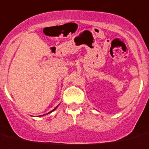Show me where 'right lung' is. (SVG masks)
Wrapping results in <instances>:
<instances>
[{"instance_id":"obj_1","label":"right lung","mask_w":149,"mask_h":149,"mask_svg":"<svg viewBox=\"0 0 149 149\" xmlns=\"http://www.w3.org/2000/svg\"><path fill=\"white\" fill-rule=\"evenodd\" d=\"M56 108H57V106H56V108H55V109H53V111H54V110H55V109H56ZM50 111V112H52V111ZM50 112H49V113H50Z\"/></svg>"}]
</instances>
